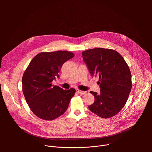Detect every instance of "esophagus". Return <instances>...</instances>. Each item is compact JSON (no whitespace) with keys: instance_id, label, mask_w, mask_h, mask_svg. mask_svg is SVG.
<instances>
[{"instance_id":"34e87169","label":"esophagus","mask_w":152,"mask_h":152,"mask_svg":"<svg viewBox=\"0 0 152 152\" xmlns=\"http://www.w3.org/2000/svg\"><path fill=\"white\" fill-rule=\"evenodd\" d=\"M76 92L79 94H86V91H81V90H76Z\"/></svg>"}]
</instances>
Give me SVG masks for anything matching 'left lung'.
I'll use <instances>...</instances> for the list:
<instances>
[{
	"mask_svg": "<svg viewBox=\"0 0 152 152\" xmlns=\"http://www.w3.org/2000/svg\"><path fill=\"white\" fill-rule=\"evenodd\" d=\"M91 76L99 80L100 93H90L94 102L89 110L100 117L111 118L125 105L132 89V76L122 56L110 49L95 48L82 53Z\"/></svg>",
	"mask_w": 152,
	"mask_h": 152,
	"instance_id": "8db88e82",
	"label": "left lung"
}]
</instances>
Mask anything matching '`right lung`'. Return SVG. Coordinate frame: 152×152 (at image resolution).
<instances>
[{"instance_id":"1","label":"right lung","mask_w":152,"mask_h":152,"mask_svg":"<svg viewBox=\"0 0 152 152\" xmlns=\"http://www.w3.org/2000/svg\"><path fill=\"white\" fill-rule=\"evenodd\" d=\"M68 51L41 52L31 61L22 77L23 93L32 113L45 120H53L67 110L75 89L65 90L52 82L59 78L63 64L73 58Z\"/></svg>"}]
</instances>
